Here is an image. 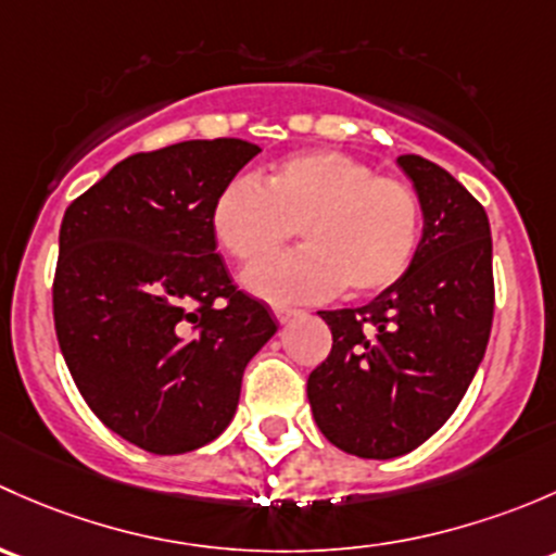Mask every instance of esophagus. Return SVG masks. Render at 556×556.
I'll use <instances>...</instances> for the list:
<instances>
[{
  "label": "esophagus",
  "instance_id": "1",
  "mask_svg": "<svg viewBox=\"0 0 556 556\" xmlns=\"http://www.w3.org/2000/svg\"><path fill=\"white\" fill-rule=\"evenodd\" d=\"M273 316L278 318V324H286L289 318L296 316V307H286V305H273Z\"/></svg>",
  "mask_w": 556,
  "mask_h": 556
}]
</instances>
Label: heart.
<instances>
[{
  "label": "heart",
  "instance_id": "heart-1",
  "mask_svg": "<svg viewBox=\"0 0 556 556\" xmlns=\"http://www.w3.org/2000/svg\"><path fill=\"white\" fill-rule=\"evenodd\" d=\"M214 236L240 265H256L302 227L305 251L245 273L243 283L270 302L375 296L404 278L422 238L420 194L409 181L377 176L371 165L334 150L286 154L267 187L238 176L211 214Z\"/></svg>",
  "mask_w": 556,
  "mask_h": 556
}]
</instances>
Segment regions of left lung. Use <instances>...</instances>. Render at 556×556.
<instances>
[{
	"instance_id": "left-lung-1",
	"label": "left lung",
	"mask_w": 556,
	"mask_h": 556,
	"mask_svg": "<svg viewBox=\"0 0 556 556\" xmlns=\"http://www.w3.org/2000/svg\"><path fill=\"white\" fill-rule=\"evenodd\" d=\"M396 163L420 194V249L404 278L371 302L318 313L331 353L307 377L320 433L371 460L406 455L450 420L488 351L495 311L479 200L420 154Z\"/></svg>"
}]
</instances>
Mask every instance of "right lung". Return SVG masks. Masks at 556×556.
Returning a JSON list of instances; mask_svg holds the SVG:
<instances>
[{"label": "right lung", "mask_w": 556, "mask_h": 556, "mask_svg": "<svg viewBox=\"0 0 556 556\" xmlns=\"http://www.w3.org/2000/svg\"><path fill=\"white\" fill-rule=\"evenodd\" d=\"M262 150L240 139L130 154L66 208L53 316L79 393L154 455L214 442L245 364L278 331L232 286L211 225L219 192Z\"/></svg>", "instance_id": "add662e5"}]
</instances>
